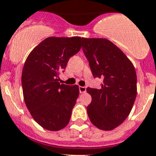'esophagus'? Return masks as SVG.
<instances>
[{
	"label": "esophagus",
	"mask_w": 156,
	"mask_h": 156,
	"mask_svg": "<svg viewBox=\"0 0 156 156\" xmlns=\"http://www.w3.org/2000/svg\"><path fill=\"white\" fill-rule=\"evenodd\" d=\"M79 91L81 93H84L86 92V87L84 86H79Z\"/></svg>",
	"instance_id": "34e87169"
}]
</instances>
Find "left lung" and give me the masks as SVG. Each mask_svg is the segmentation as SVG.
<instances>
[{
    "instance_id": "1",
    "label": "left lung",
    "mask_w": 156,
    "mask_h": 156,
    "mask_svg": "<svg viewBox=\"0 0 156 156\" xmlns=\"http://www.w3.org/2000/svg\"><path fill=\"white\" fill-rule=\"evenodd\" d=\"M82 49L101 89L87 88L92 102L87 107L91 122L102 130H112L125 121L136 97V74L124 52L105 38H82Z\"/></svg>"
}]
</instances>
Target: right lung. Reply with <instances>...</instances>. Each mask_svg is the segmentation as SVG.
<instances>
[{
  "mask_svg": "<svg viewBox=\"0 0 156 156\" xmlns=\"http://www.w3.org/2000/svg\"><path fill=\"white\" fill-rule=\"evenodd\" d=\"M80 37H50L31 51L22 72L23 98L31 116L41 127L60 130L70 121L79 95L78 86L59 82L69 59L82 47Z\"/></svg>",
  "mask_w": 156,
  "mask_h": 156,
  "instance_id": "right-lung-1",
  "label": "right lung"
}]
</instances>
